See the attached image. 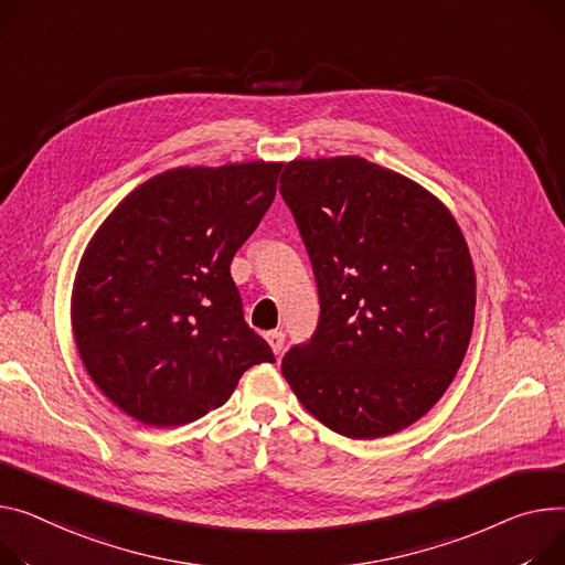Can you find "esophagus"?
Instances as JSON below:
<instances>
[{
  "label": "esophagus",
  "mask_w": 565,
  "mask_h": 565,
  "mask_svg": "<svg viewBox=\"0 0 565 565\" xmlns=\"http://www.w3.org/2000/svg\"><path fill=\"white\" fill-rule=\"evenodd\" d=\"M266 338H268V343H270L273 352H275V354H281V350H284V341H286L284 331H268V333H266Z\"/></svg>",
  "instance_id": "obj_1"
}]
</instances>
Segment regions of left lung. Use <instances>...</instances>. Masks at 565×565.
Segmentation results:
<instances>
[{"instance_id":"1","label":"left lung","mask_w":565,"mask_h":565,"mask_svg":"<svg viewBox=\"0 0 565 565\" xmlns=\"http://www.w3.org/2000/svg\"><path fill=\"white\" fill-rule=\"evenodd\" d=\"M279 193L309 252L320 318L281 374L348 438L391 436L452 384L475 322L457 220L423 185L361 157L297 159Z\"/></svg>"}]
</instances>
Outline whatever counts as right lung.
<instances>
[{"label": "right lung", "mask_w": 565, "mask_h": 565, "mask_svg": "<svg viewBox=\"0 0 565 565\" xmlns=\"http://www.w3.org/2000/svg\"><path fill=\"white\" fill-rule=\"evenodd\" d=\"M281 163L174 168L113 211L79 263L72 331L97 388L149 427L193 423L275 354L249 329L232 258L277 193Z\"/></svg>", "instance_id": "obj_1"}]
</instances>
